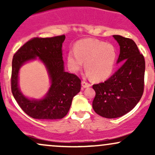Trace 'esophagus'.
Returning a JSON list of instances; mask_svg holds the SVG:
<instances>
[{"instance_id": "obj_1", "label": "esophagus", "mask_w": 155, "mask_h": 155, "mask_svg": "<svg viewBox=\"0 0 155 155\" xmlns=\"http://www.w3.org/2000/svg\"><path fill=\"white\" fill-rule=\"evenodd\" d=\"M81 86H82L84 88H87V87H89L91 86V84H90V83L87 82L85 80H82V81H81Z\"/></svg>"}]
</instances>
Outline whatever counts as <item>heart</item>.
Here are the masks:
<instances>
[{
    "mask_svg": "<svg viewBox=\"0 0 155 155\" xmlns=\"http://www.w3.org/2000/svg\"><path fill=\"white\" fill-rule=\"evenodd\" d=\"M74 51L67 56L69 68L77 72L85 63V70L92 79L102 81L111 74L116 62L117 53L114 47L109 44L92 38H85L77 41Z\"/></svg>",
    "mask_w": 155,
    "mask_h": 155,
    "instance_id": "b5f03b06",
    "label": "heart"
}]
</instances>
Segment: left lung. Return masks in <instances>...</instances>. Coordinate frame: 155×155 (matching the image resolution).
Instances as JSON below:
<instances>
[{"label":"left lung","instance_id":"1","mask_svg":"<svg viewBox=\"0 0 155 155\" xmlns=\"http://www.w3.org/2000/svg\"><path fill=\"white\" fill-rule=\"evenodd\" d=\"M113 37L120 47L118 70L104 82L92 85L95 97L92 108L106 118H117L130 111L139 102L144 89L145 60L130 38Z\"/></svg>","mask_w":155,"mask_h":155}]
</instances>
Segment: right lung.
Listing matches in <instances>:
<instances>
[{
    "label": "right lung",
    "mask_w": 155,
    "mask_h": 155,
    "mask_svg": "<svg viewBox=\"0 0 155 155\" xmlns=\"http://www.w3.org/2000/svg\"><path fill=\"white\" fill-rule=\"evenodd\" d=\"M65 35L51 38H33L15 53L12 60L11 87L14 97L28 116L38 120L63 118L70 109L73 97L81 90V79L75 74L64 71L62 46ZM38 56L49 73L51 87L47 95L41 100H30L20 92L18 74L26 61Z\"/></svg>",
    "instance_id": "add662e5"
}]
</instances>
